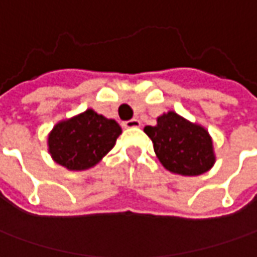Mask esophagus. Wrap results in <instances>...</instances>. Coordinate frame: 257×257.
<instances>
[{
	"mask_svg": "<svg viewBox=\"0 0 257 257\" xmlns=\"http://www.w3.org/2000/svg\"><path fill=\"white\" fill-rule=\"evenodd\" d=\"M123 126H125V128H139V126H141V122L138 119L126 120V122H123Z\"/></svg>",
	"mask_w": 257,
	"mask_h": 257,
	"instance_id": "34e87169",
	"label": "esophagus"
}]
</instances>
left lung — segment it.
<instances>
[{"instance_id": "8db88e82", "label": "left lung", "mask_w": 257, "mask_h": 257, "mask_svg": "<svg viewBox=\"0 0 257 257\" xmlns=\"http://www.w3.org/2000/svg\"><path fill=\"white\" fill-rule=\"evenodd\" d=\"M144 131L154 142L158 159L171 172L196 176L208 172L215 164L208 131L175 112L164 113L156 126H145Z\"/></svg>"}]
</instances>
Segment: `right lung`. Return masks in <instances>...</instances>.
I'll return each instance as SVG.
<instances>
[{"mask_svg":"<svg viewBox=\"0 0 257 257\" xmlns=\"http://www.w3.org/2000/svg\"><path fill=\"white\" fill-rule=\"evenodd\" d=\"M122 129L92 109L57 123L48 137L52 159L69 171L92 168L111 151Z\"/></svg>","mask_w":257,"mask_h":257,"instance_id":"add662e5","label":"right lung"}]
</instances>
